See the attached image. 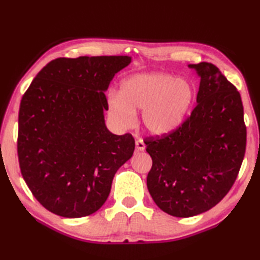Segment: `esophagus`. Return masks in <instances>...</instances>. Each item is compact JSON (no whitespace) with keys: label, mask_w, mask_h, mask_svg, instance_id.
<instances>
[{"label":"esophagus","mask_w":260,"mask_h":260,"mask_svg":"<svg viewBox=\"0 0 260 260\" xmlns=\"http://www.w3.org/2000/svg\"><path fill=\"white\" fill-rule=\"evenodd\" d=\"M135 145H136L137 151H144L145 150V143L143 140H137L135 142Z\"/></svg>","instance_id":"1"}]
</instances>
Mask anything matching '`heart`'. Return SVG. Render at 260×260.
Here are the masks:
<instances>
[{"mask_svg": "<svg viewBox=\"0 0 260 260\" xmlns=\"http://www.w3.org/2000/svg\"><path fill=\"white\" fill-rule=\"evenodd\" d=\"M190 81L169 74L136 75L120 86L119 95L110 93L108 112L123 127L134 124L135 113H142L145 128L154 135H165L182 123L194 101Z\"/></svg>", "mask_w": 260, "mask_h": 260, "instance_id": "obj_1", "label": "heart"}]
</instances>
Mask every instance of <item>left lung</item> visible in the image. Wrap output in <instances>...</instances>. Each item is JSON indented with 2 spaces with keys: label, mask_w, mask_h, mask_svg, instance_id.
<instances>
[{
  "label": "left lung",
  "mask_w": 260,
  "mask_h": 260,
  "mask_svg": "<svg viewBox=\"0 0 260 260\" xmlns=\"http://www.w3.org/2000/svg\"><path fill=\"white\" fill-rule=\"evenodd\" d=\"M187 67L201 77L197 106L173 132L144 141L153 161L148 192L159 209L179 218L206 212L227 196L247 141L237 88L212 63Z\"/></svg>",
  "instance_id": "obj_1"
}]
</instances>
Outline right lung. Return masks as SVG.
Segmentation results:
<instances>
[{
	"mask_svg": "<svg viewBox=\"0 0 260 260\" xmlns=\"http://www.w3.org/2000/svg\"><path fill=\"white\" fill-rule=\"evenodd\" d=\"M127 56L58 58L49 62L20 104L18 156L32 194L64 218L96 212L107 200L115 173L132 157V134L105 125V90Z\"/></svg>",
	"mask_w": 260,
	"mask_h": 260,
	"instance_id": "add662e5",
	"label": "right lung"
}]
</instances>
